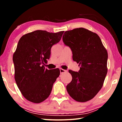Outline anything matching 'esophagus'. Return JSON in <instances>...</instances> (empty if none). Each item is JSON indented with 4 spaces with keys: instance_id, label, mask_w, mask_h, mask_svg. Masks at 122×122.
Masks as SVG:
<instances>
[{
    "instance_id": "34e87169",
    "label": "esophagus",
    "mask_w": 122,
    "mask_h": 122,
    "mask_svg": "<svg viewBox=\"0 0 122 122\" xmlns=\"http://www.w3.org/2000/svg\"><path fill=\"white\" fill-rule=\"evenodd\" d=\"M60 73L61 74H62V73H66V72H67V71H66V70L63 69H62V68L60 69Z\"/></svg>"
}]
</instances>
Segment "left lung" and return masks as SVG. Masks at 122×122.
I'll return each instance as SVG.
<instances>
[{"mask_svg":"<svg viewBox=\"0 0 122 122\" xmlns=\"http://www.w3.org/2000/svg\"><path fill=\"white\" fill-rule=\"evenodd\" d=\"M63 41L80 66L78 72L69 71L72 80L66 86L68 93L77 102L92 100L102 88L108 72L107 49L97 34L84 28L66 31Z\"/></svg>","mask_w":122,"mask_h":122,"instance_id":"8db88e82","label":"left lung"}]
</instances>
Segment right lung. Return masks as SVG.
Segmentation results:
<instances>
[{"instance_id":"right-lung-1","label":"right lung","mask_w":122,"mask_h":122,"mask_svg":"<svg viewBox=\"0 0 122 122\" xmlns=\"http://www.w3.org/2000/svg\"><path fill=\"white\" fill-rule=\"evenodd\" d=\"M64 31L37 30L22 36L13 55L14 78L26 100L40 103L48 97L60 74L58 68L45 69L51 48L60 41Z\"/></svg>"}]
</instances>
